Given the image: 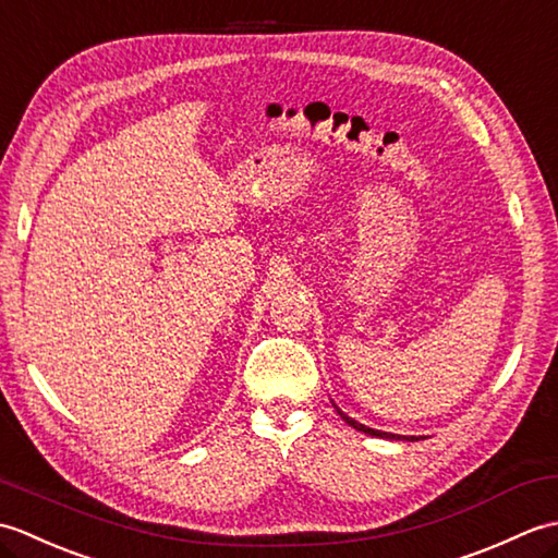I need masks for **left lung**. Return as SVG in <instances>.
I'll use <instances>...</instances> for the list:
<instances>
[{
    "label": "left lung",
    "instance_id": "left-lung-1",
    "mask_svg": "<svg viewBox=\"0 0 558 558\" xmlns=\"http://www.w3.org/2000/svg\"><path fill=\"white\" fill-rule=\"evenodd\" d=\"M336 410H338V408H336ZM338 414H340V417L345 420L350 426H354V429H357V432H364V434H369V436H381V438H400V436H396V434L378 432V429H372V426H364V424H360V422H354L352 417H348V414H345V412H340V410H338Z\"/></svg>",
    "mask_w": 558,
    "mask_h": 558
}]
</instances>
